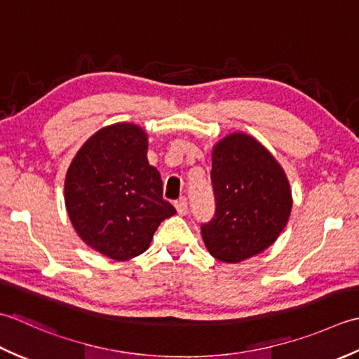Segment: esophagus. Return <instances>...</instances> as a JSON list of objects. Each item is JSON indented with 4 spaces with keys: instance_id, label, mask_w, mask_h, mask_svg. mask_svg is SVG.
<instances>
[{
    "instance_id": "1",
    "label": "esophagus",
    "mask_w": 359,
    "mask_h": 359,
    "mask_svg": "<svg viewBox=\"0 0 359 359\" xmlns=\"http://www.w3.org/2000/svg\"><path fill=\"white\" fill-rule=\"evenodd\" d=\"M175 208H177V212L180 215L187 214V200L184 198V196H181L178 201H175Z\"/></svg>"
}]
</instances>
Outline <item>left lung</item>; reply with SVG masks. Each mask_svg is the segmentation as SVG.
I'll return each instance as SVG.
<instances>
[{
	"instance_id": "left-lung-1",
	"label": "left lung",
	"mask_w": 359,
	"mask_h": 359,
	"mask_svg": "<svg viewBox=\"0 0 359 359\" xmlns=\"http://www.w3.org/2000/svg\"><path fill=\"white\" fill-rule=\"evenodd\" d=\"M215 215L201 224L212 257L238 263L271 246L288 223L291 189L280 164L246 133H231L212 150Z\"/></svg>"
}]
</instances>
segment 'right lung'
Returning a JSON list of instances; mask_svg holds the SVG:
<instances>
[{
    "label": "right lung",
    "instance_id": "obj_1",
    "mask_svg": "<svg viewBox=\"0 0 359 359\" xmlns=\"http://www.w3.org/2000/svg\"><path fill=\"white\" fill-rule=\"evenodd\" d=\"M147 133L113 123L94 133L72 159L65 204L79 237L113 260L149 250L161 222L177 214L163 198V181L147 159Z\"/></svg>",
    "mask_w": 359,
    "mask_h": 359
}]
</instances>
